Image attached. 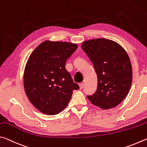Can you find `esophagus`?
<instances>
[{
	"instance_id": "esophagus-1",
	"label": "esophagus",
	"mask_w": 147,
	"mask_h": 147,
	"mask_svg": "<svg viewBox=\"0 0 147 147\" xmlns=\"http://www.w3.org/2000/svg\"><path fill=\"white\" fill-rule=\"evenodd\" d=\"M79 88H80V89H82L84 86V84L83 83H80L79 84Z\"/></svg>"
}]
</instances>
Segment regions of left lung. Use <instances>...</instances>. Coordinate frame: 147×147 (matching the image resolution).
Masks as SVG:
<instances>
[{
	"label": "left lung",
	"mask_w": 147,
	"mask_h": 147,
	"mask_svg": "<svg viewBox=\"0 0 147 147\" xmlns=\"http://www.w3.org/2000/svg\"><path fill=\"white\" fill-rule=\"evenodd\" d=\"M81 48L93 63L98 79L96 92L88 99L103 110L117 107L132 85V68L127 51L117 42L102 38L84 41Z\"/></svg>",
	"instance_id": "1"
}]
</instances>
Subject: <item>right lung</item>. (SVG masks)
Returning a JSON list of instances; mask_svg holds the SVG:
<instances>
[{
  "label": "right lung",
  "instance_id": "1",
  "mask_svg": "<svg viewBox=\"0 0 147 147\" xmlns=\"http://www.w3.org/2000/svg\"><path fill=\"white\" fill-rule=\"evenodd\" d=\"M78 48L76 44L45 40L31 53L24 71L23 83L28 99L46 115H56L69 103L74 83L65 68L66 60Z\"/></svg>",
  "mask_w": 147,
  "mask_h": 147
}]
</instances>
